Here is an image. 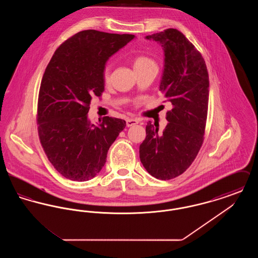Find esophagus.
<instances>
[{
  "label": "esophagus",
  "instance_id": "1",
  "mask_svg": "<svg viewBox=\"0 0 258 258\" xmlns=\"http://www.w3.org/2000/svg\"><path fill=\"white\" fill-rule=\"evenodd\" d=\"M125 123H126V126H133L136 123H139V121L137 119H126Z\"/></svg>",
  "mask_w": 258,
  "mask_h": 258
}]
</instances>
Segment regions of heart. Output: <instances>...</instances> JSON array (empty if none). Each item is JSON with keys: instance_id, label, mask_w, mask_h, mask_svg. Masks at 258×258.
I'll return each mask as SVG.
<instances>
[{"instance_id": "heart-1", "label": "heart", "mask_w": 258, "mask_h": 258, "mask_svg": "<svg viewBox=\"0 0 258 258\" xmlns=\"http://www.w3.org/2000/svg\"><path fill=\"white\" fill-rule=\"evenodd\" d=\"M149 67H157V63L153 61L152 59L145 57V56H138L134 60V68H135V71L146 69ZM102 77H103V81L105 83L109 82V80H110L109 66H105V68L103 70V73H102Z\"/></svg>"}]
</instances>
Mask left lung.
Segmentation results:
<instances>
[{"label": "left lung", "mask_w": 258, "mask_h": 258, "mask_svg": "<svg viewBox=\"0 0 258 258\" xmlns=\"http://www.w3.org/2000/svg\"><path fill=\"white\" fill-rule=\"evenodd\" d=\"M161 44L164 70L160 90L172 103L162 133L149 121L140 144V160L149 174L170 180L183 174L203 144L207 121L209 74L196 46L176 29L146 37Z\"/></svg>", "instance_id": "left-lung-1"}]
</instances>
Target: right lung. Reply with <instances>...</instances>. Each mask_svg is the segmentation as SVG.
<instances>
[{"instance_id":"1","label":"right lung","mask_w":258,"mask_h":258,"mask_svg":"<svg viewBox=\"0 0 258 258\" xmlns=\"http://www.w3.org/2000/svg\"><path fill=\"white\" fill-rule=\"evenodd\" d=\"M134 38L81 31L61 43L45 69L37 100V132L50 162L69 180L94 178L125 126V121L108 116L95 125L88 112L92 98L104 91L105 62Z\"/></svg>"}]
</instances>
